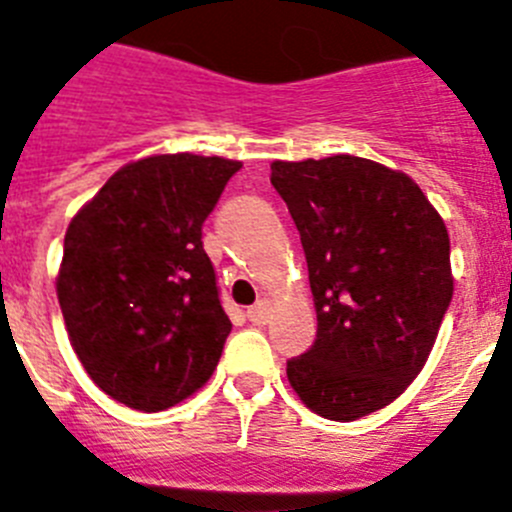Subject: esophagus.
Returning a JSON list of instances; mask_svg holds the SVG:
<instances>
[{"label":"esophagus","instance_id":"esophagus-1","mask_svg":"<svg viewBox=\"0 0 512 512\" xmlns=\"http://www.w3.org/2000/svg\"><path fill=\"white\" fill-rule=\"evenodd\" d=\"M269 312H271V307H269V302H256V305L253 307H248V320H251L253 325H264L266 320H269Z\"/></svg>","mask_w":512,"mask_h":512}]
</instances>
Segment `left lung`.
Wrapping results in <instances>:
<instances>
[{
  "label": "left lung",
  "mask_w": 512,
  "mask_h": 512,
  "mask_svg": "<svg viewBox=\"0 0 512 512\" xmlns=\"http://www.w3.org/2000/svg\"><path fill=\"white\" fill-rule=\"evenodd\" d=\"M305 248L318 338L287 361L312 413L348 423L420 374L451 305L449 233L418 184L359 156L274 161Z\"/></svg>",
  "instance_id": "left-lung-1"
}]
</instances>
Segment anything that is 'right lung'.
Listing matches in <instances>:
<instances>
[{
	"label": "right lung",
	"mask_w": 512,
	"mask_h": 512,
	"mask_svg": "<svg viewBox=\"0 0 512 512\" xmlns=\"http://www.w3.org/2000/svg\"><path fill=\"white\" fill-rule=\"evenodd\" d=\"M241 166L194 153L140 158L71 220L58 302L76 356L112 400L158 413L215 372L233 325L202 223Z\"/></svg>",
	"instance_id": "right-lung-1"
}]
</instances>
